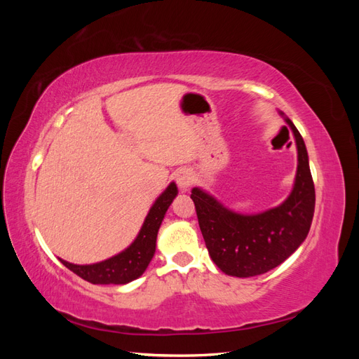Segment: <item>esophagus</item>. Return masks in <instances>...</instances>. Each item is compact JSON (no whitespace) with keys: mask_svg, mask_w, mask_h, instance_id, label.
I'll return each mask as SVG.
<instances>
[{"mask_svg":"<svg viewBox=\"0 0 359 359\" xmlns=\"http://www.w3.org/2000/svg\"><path fill=\"white\" fill-rule=\"evenodd\" d=\"M177 184L181 190H187L191 184V172L189 169H180L177 172Z\"/></svg>","mask_w":359,"mask_h":359,"instance_id":"esophagus-1","label":"esophagus"}]
</instances>
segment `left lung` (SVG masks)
<instances>
[{
	"label": "left lung",
	"instance_id": "left-lung-1",
	"mask_svg": "<svg viewBox=\"0 0 359 359\" xmlns=\"http://www.w3.org/2000/svg\"><path fill=\"white\" fill-rule=\"evenodd\" d=\"M298 153L297 175L289 196L274 208L241 214L224 206L201 187L191 190L201 232L212 262L232 277H255L283 264L306 240L314 214V184L304 139L290 119Z\"/></svg>",
	"mask_w": 359,
	"mask_h": 359
}]
</instances>
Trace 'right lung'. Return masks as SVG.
I'll list each match as a JSON object with an SVG mask.
<instances>
[{"label":"right lung","mask_w":359,"mask_h":359,"mask_svg":"<svg viewBox=\"0 0 359 359\" xmlns=\"http://www.w3.org/2000/svg\"><path fill=\"white\" fill-rule=\"evenodd\" d=\"M177 194V184L170 182L149 208L135 241L123 252L90 265H76L60 259L61 264L93 285H127L139 278L154 257L158 229Z\"/></svg>","instance_id":"1"}]
</instances>
